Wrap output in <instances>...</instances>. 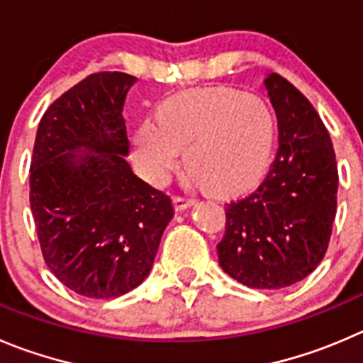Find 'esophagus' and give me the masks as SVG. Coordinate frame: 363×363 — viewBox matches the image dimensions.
I'll return each mask as SVG.
<instances>
[{"label":"esophagus","instance_id":"1","mask_svg":"<svg viewBox=\"0 0 363 363\" xmlns=\"http://www.w3.org/2000/svg\"><path fill=\"white\" fill-rule=\"evenodd\" d=\"M172 203H174L176 212H184V210L191 208V206L194 205V201H192V199L182 198V196H174V198H172Z\"/></svg>","mask_w":363,"mask_h":363}]
</instances>
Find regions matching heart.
Segmentation results:
<instances>
[{
	"label": "heart",
	"instance_id": "1",
	"mask_svg": "<svg viewBox=\"0 0 363 363\" xmlns=\"http://www.w3.org/2000/svg\"><path fill=\"white\" fill-rule=\"evenodd\" d=\"M272 139L274 119L262 98L230 87L189 89L158 106L157 123L137 126L133 160L147 182L164 185L185 150L192 178L237 192L260 178Z\"/></svg>",
	"mask_w": 363,
	"mask_h": 363
}]
</instances>
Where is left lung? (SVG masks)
I'll return each instance as SVG.
<instances>
[{
    "label": "left lung",
    "instance_id": "8db88e82",
    "mask_svg": "<svg viewBox=\"0 0 363 363\" xmlns=\"http://www.w3.org/2000/svg\"><path fill=\"white\" fill-rule=\"evenodd\" d=\"M278 117V151L247 196L226 203L219 265L253 289H283L310 274L328 250L339 171L330 133L312 103L283 76L264 80Z\"/></svg>",
    "mask_w": 363,
    "mask_h": 363
}]
</instances>
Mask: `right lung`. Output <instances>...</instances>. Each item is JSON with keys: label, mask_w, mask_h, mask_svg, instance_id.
<instances>
[{"label": "right lung", "mask_w": 363, "mask_h": 363, "mask_svg": "<svg viewBox=\"0 0 363 363\" xmlns=\"http://www.w3.org/2000/svg\"><path fill=\"white\" fill-rule=\"evenodd\" d=\"M135 76L94 72L44 112L30 206L44 262L65 287L110 299L144 281L172 219L169 196L126 162L123 106Z\"/></svg>", "instance_id": "add662e5"}]
</instances>
